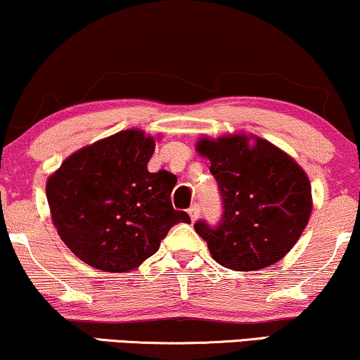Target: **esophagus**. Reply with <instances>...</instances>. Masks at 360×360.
<instances>
[{
  "label": "esophagus",
  "mask_w": 360,
  "mask_h": 360,
  "mask_svg": "<svg viewBox=\"0 0 360 360\" xmlns=\"http://www.w3.org/2000/svg\"><path fill=\"white\" fill-rule=\"evenodd\" d=\"M188 213H189V216H191V221H196V219L199 218V213H201V210H199V205H193L188 210Z\"/></svg>",
  "instance_id": "1"
}]
</instances>
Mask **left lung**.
<instances>
[{"instance_id":"left-lung-1","label":"left lung","mask_w":360,"mask_h":360,"mask_svg":"<svg viewBox=\"0 0 360 360\" xmlns=\"http://www.w3.org/2000/svg\"><path fill=\"white\" fill-rule=\"evenodd\" d=\"M196 149L210 159L223 199L218 226L194 223L211 257L236 271L283 258L310 218L311 188L304 169L271 142L246 134L202 137Z\"/></svg>"}]
</instances>
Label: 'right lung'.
Masks as SVG:
<instances>
[{"mask_svg": "<svg viewBox=\"0 0 360 360\" xmlns=\"http://www.w3.org/2000/svg\"><path fill=\"white\" fill-rule=\"evenodd\" d=\"M154 139L127 129L73 153L46 181V199L60 238L97 270L131 271L153 257L177 223L171 191L177 177L149 172Z\"/></svg>", "mask_w": 360, "mask_h": 360, "instance_id": "right-lung-1", "label": "right lung"}]
</instances>
